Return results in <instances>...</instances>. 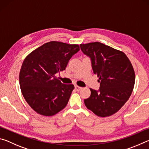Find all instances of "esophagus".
<instances>
[{"instance_id":"1","label":"esophagus","mask_w":149,"mask_h":149,"mask_svg":"<svg viewBox=\"0 0 149 149\" xmlns=\"http://www.w3.org/2000/svg\"><path fill=\"white\" fill-rule=\"evenodd\" d=\"M75 89L77 91H79L82 89V87L77 86V85H75Z\"/></svg>"}]
</instances>
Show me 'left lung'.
Instances as JSON below:
<instances>
[{
    "mask_svg": "<svg viewBox=\"0 0 149 149\" xmlns=\"http://www.w3.org/2000/svg\"><path fill=\"white\" fill-rule=\"evenodd\" d=\"M84 53L91 60L93 73L97 75L99 89H90L84 100L86 107L98 116L115 114L127 101L135 85L132 64L123 52L99 42L81 44Z\"/></svg>",
    "mask_w": 149,
    "mask_h": 149,
    "instance_id": "1",
    "label": "left lung"
}]
</instances>
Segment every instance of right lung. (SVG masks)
<instances>
[{
  "label": "right lung",
  "instance_id": "add662e5",
  "mask_svg": "<svg viewBox=\"0 0 149 149\" xmlns=\"http://www.w3.org/2000/svg\"><path fill=\"white\" fill-rule=\"evenodd\" d=\"M78 45L50 41L31 52L24 60L19 81L25 100L38 114L51 116L65 107L74 89L63 84L56 74L65 70Z\"/></svg>",
  "mask_w": 149,
  "mask_h": 149
}]
</instances>
